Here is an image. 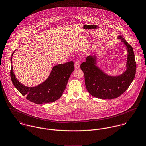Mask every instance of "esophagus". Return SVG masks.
I'll return each mask as SVG.
<instances>
[{
    "label": "esophagus",
    "instance_id": "1",
    "mask_svg": "<svg viewBox=\"0 0 146 146\" xmlns=\"http://www.w3.org/2000/svg\"><path fill=\"white\" fill-rule=\"evenodd\" d=\"M80 66V61L79 60H77L75 62L74 67L75 68H79Z\"/></svg>",
    "mask_w": 146,
    "mask_h": 146
}]
</instances>
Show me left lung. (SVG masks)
Segmentation results:
<instances>
[{
  "label": "left lung",
  "instance_id": "1",
  "mask_svg": "<svg viewBox=\"0 0 146 146\" xmlns=\"http://www.w3.org/2000/svg\"><path fill=\"white\" fill-rule=\"evenodd\" d=\"M128 50L127 70L118 77L105 74L96 64L95 56H89L81 64L88 92L94 97L101 99H113L122 95L133 81L136 72V62L131 46L120 36Z\"/></svg>",
  "mask_w": 146,
  "mask_h": 146
}]
</instances>
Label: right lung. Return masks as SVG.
Segmentation results:
<instances>
[{
    "instance_id": "obj_1",
    "label": "right lung",
    "mask_w": 146,
    "mask_h": 146,
    "mask_svg": "<svg viewBox=\"0 0 146 146\" xmlns=\"http://www.w3.org/2000/svg\"><path fill=\"white\" fill-rule=\"evenodd\" d=\"M15 51L12 53V56ZM11 61L12 63V57ZM73 65V62L70 61L54 66L48 78L40 85L33 87H26L17 80L13 71L12 66L11 69V78L18 91L31 102L37 104L52 102L62 96L69 78L74 70Z\"/></svg>"
}]
</instances>
